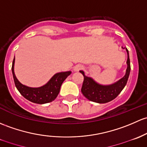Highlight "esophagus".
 <instances>
[{"label": "esophagus", "instance_id": "obj_1", "mask_svg": "<svg viewBox=\"0 0 147 147\" xmlns=\"http://www.w3.org/2000/svg\"><path fill=\"white\" fill-rule=\"evenodd\" d=\"M82 68H83V66L82 65L78 64V65H77L75 66V67H74V70L79 71V70H81Z\"/></svg>", "mask_w": 147, "mask_h": 147}]
</instances>
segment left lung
Here are the masks:
<instances>
[{
    "mask_svg": "<svg viewBox=\"0 0 147 147\" xmlns=\"http://www.w3.org/2000/svg\"><path fill=\"white\" fill-rule=\"evenodd\" d=\"M126 51L127 52V67L125 75L112 85L102 86L98 84L92 78L86 77L83 71H80L84 76V81H83L81 92L87 99L98 103H108L116 98L118 94L122 92L123 88L126 85L130 72L129 53L127 49H126Z\"/></svg>",
    "mask_w": 147,
    "mask_h": 147,
    "instance_id": "obj_1",
    "label": "left lung"
}]
</instances>
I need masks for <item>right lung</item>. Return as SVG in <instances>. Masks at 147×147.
I'll list each match as a JSON object with an SVG mask.
<instances>
[{
    "label": "right lung",
    "mask_w": 147,
    "mask_h": 147,
    "mask_svg": "<svg viewBox=\"0 0 147 147\" xmlns=\"http://www.w3.org/2000/svg\"><path fill=\"white\" fill-rule=\"evenodd\" d=\"M14 63L15 58L12 61V72L15 86L24 98L33 103L38 104L47 103L55 100L59 94L60 89L63 82L67 78V76L71 74V71L59 72L55 74L51 79L50 81L44 86L38 88L28 87L22 84L15 77L14 72Z\"/></svg>",
    "instance_id": "right-lung-1"
}]
</instances>
